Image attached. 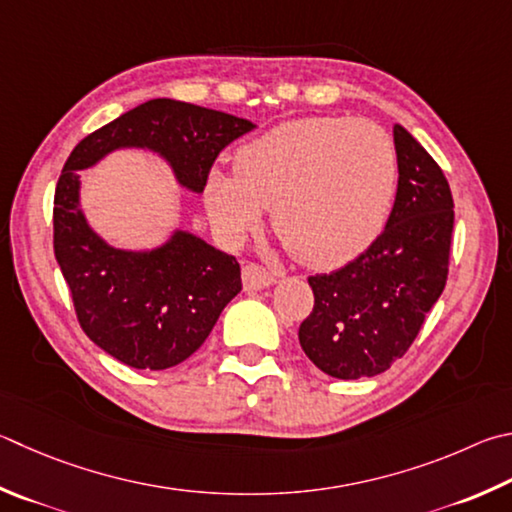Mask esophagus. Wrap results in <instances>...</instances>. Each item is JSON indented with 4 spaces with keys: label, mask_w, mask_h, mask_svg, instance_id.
Returning <instances> with one entry per match:
<instances>
[{
    "label": "esophagus",
    "mask_w": 512,
    "mask_h": 512,
    "mask_svg": "<svg viewBox=\"0 0 512 512\" xmlns=\"http://www.w3.org/2000/svg\"><path fill=\"white\" fill-rule=\"evenodd\" d=\"M241 280H244L246 291H259V288L275 284V277L259 264H246L241 271Z\"/></svg>",
    "instance_id": "1"
}]
</instances>
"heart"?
Listing matches in <instances>:
<instances>
[{"label":"heart","instance_id":"heart-1","mask_svg":"<svg viewBox=\"0 0 512 512\" xmlns=\"http://www.w3.org/2000/svg\"><path fill=\"white\" fill-rule=\"evenodd\" d=\"M398 161L392 138L367 120L315 116L268 129L235 154V174L210 170L208 217L230 241L271 206L284 246L313 268L356 259L383 232L394 206Z\"/></svg>","mask_w":512,"mask_h":512}]
</instances>
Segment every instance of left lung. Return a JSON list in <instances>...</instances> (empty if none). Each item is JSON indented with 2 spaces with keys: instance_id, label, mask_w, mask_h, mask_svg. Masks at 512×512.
<instances>
[{
  "instance_id": "obj_1",
  "label": "left lung",
  "mask_w": 512,
  "mask_h": 512,
  "mask_svg": "<svg viewBox=\"0 0 512 512\" xmlns=\"http://www.w3.org/2000/svg\"><path fill=\"white\" fill-rule=\"evenodd\" d=\"M398 188L385 230L333 273L313 275V311L300 345L340 380L383 374L403 358L448 280L454 201L425 147L394 125Z\"/></svg>"
}]
</instances>
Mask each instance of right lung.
Here are the masks:
<instances>
[{
  "label": "right lung",
  "instance_id": "add662e5",
  "mask_svg": "<svg viewBox=\"0 0 512 512\" xmlns=\"http://www.w3.org/2000/svg\"><path fill=\"white\" fill-rule=\"evenodd\" d=\"M255 125L172 98L129 109L73 147L53 201V250L82 331L134 369L190 358L241 291V268L192 232L176 228L152 250L109 246L80 208V170L116 150H147L172 167L181 188L201 194L219 152Z\"/></svg>",
  "mask_w": 512,
  "mask_h": 512
}]
</instances>
